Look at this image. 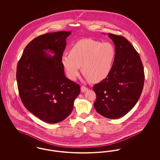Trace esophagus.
I'll return each mask as SVG.
<instances>
[{"mask_svg":"<svg viewBox=\"0 0 160 160\" xmlns=\"http://www.w3.org/2000/svg\"><path fill=\"white\" fill-rule=\"evenodd\" d=\"M86 91H88V88H86V87H85V86H82L81 87V91L83 93L85 92Z\"/></svg>","mask_w":160,"mask_h":160,"instance_id":"obj_1","label":"esophagus"}]
</instances>
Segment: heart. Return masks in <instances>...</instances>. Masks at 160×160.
<instances>
[{
	"instance_id": "1",
	"label": "heart",
	"mask_w": 160,
	"mask_h": 160,
	"mask_svg": "<svg viewBox=\"0 0 160 160\" xmlns=\"http://www.w3.org/2000/svg\"><path fill=\"white\" fill-rule=\"evenodd\" d=\"M115 56V48L112 43L84 39L72 46L70 53L62 55L61 63L70 80H76L82 66L85 78L99 82L110 74Z\"/></svg>"
}]
</instances>
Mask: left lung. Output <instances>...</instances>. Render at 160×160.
I'll use <instances>...</instances> for the list:
<instances>
[{
  "mask_svg": "<svg viewBox=\"0 0 160 160\" xmlns=\"http://www.w3.org/2000/svg\"><path fill=\"white\" fill-rule=\"evenodd\" d=\"M114 42L116 56L108 76L96 84L93 106L99 114L117 119L128 113L136 104L143 88L144 69L138 53L124 37L108 33Z\"/></svg>",
  "mask_w": 160,
  "mask_h": 160,
  "instance_id": "1",
  "label": "left lung"
}]
</instances>
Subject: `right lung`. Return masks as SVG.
Segmentation results:
<instances>
[{
    "instance_id": "obj_1",
    "label": "right lung",
    "mask_w": 160,
    "mask_h": 160,
    "mask_svg": "<svg viewBox=\"0 0 160 160\" xmlns=\"http://www.w3.org/2000/svg\"><path fill=\"white\" fill-rule=\"evenodd\" d=\"M71 33L60 31L34 38L18 62L16 78L22 101L31 113L47 123L66 119L80 92V85L65 77L61 63Z\"/></svg>"
}]
</instances>
